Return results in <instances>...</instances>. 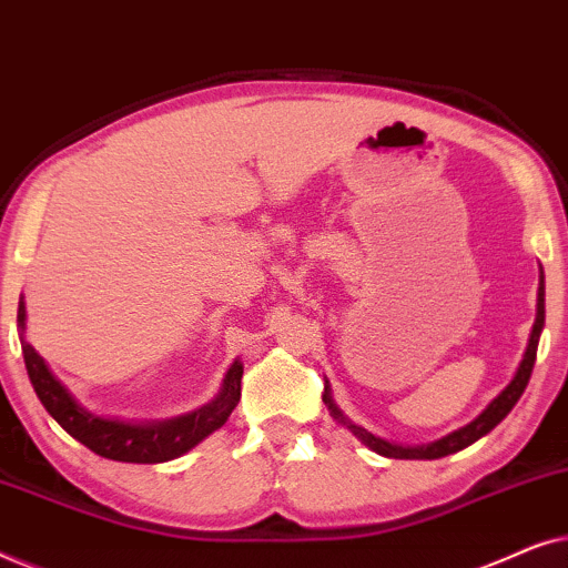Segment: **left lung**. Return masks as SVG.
<instances>
[{
	"label": "left lung",
	"mask_w": 568,
	"mask_h": 568,
	"mask_svg": "<svg viewBox=\"0 0 568 568\" xmlns=\"http://www.w3.org/2000/svg\"><path fill=\"white\" fill-rule=\"evenodd\" d=\"M542 325H546V274H542V266H540L538 310H535V323H532V331H530V341H527L523 362H519V367L515 372V377H511V383L504 387V390L496 395V398L488 403V406L480 410V414L473 418L470 424H465V426H460V429L449 432L447 437L429 442V445H414V447H410V445H398V442L383 439V437H377V434H372L369 429H364V426L354 424L352 418H348L344 410L338 408V403L333 400L328 379H325L323 403H325V406H328L333 422L341 424V426H344V429L352 432L354 437L362 442V445H367L372 453H377V455L398 457V460H437V457H447V455H453V453H460V449L473 445V442H478L480 437H486V434L491 432L494 426L501 422V418H507L509 410L515 408V403L519 400V395L525 393L527 383H530Z\"/></svg>",
	"instance_id": "left-lung-1"
}]
</instances>
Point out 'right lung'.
I'll return each instance as SVG.
<instances>
[{"instance_id":"add662e5","label":"right lung","mask_w":568,"mask_h":568,"mask_svg":"<svg viewBox=\"0 0 568 568\" xmlns=\"http://www.w3.org/2000/svg\"><path fill=\"white\" fill-rule=\"evenodd\" d=\"M26 300L20 297L18 328L22 356L30 383L43 408L57 418L61 429L72 434L77 442L100 457L119 463H168L175 460L204 442L209 434L220 429L227 422L240 400V379H243V362L230 364L227 375L222 379L220 393L206 406L191 414L165 418V422H123V418H105L92 414L80 400L69 393V387L53 375L49 362L30 346L26 338Z\"/></svg>"}]
</instances>
